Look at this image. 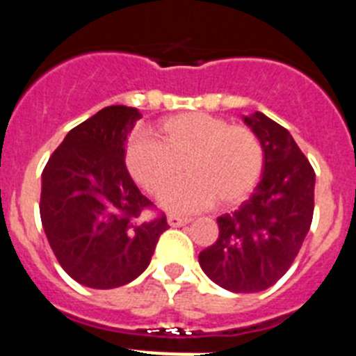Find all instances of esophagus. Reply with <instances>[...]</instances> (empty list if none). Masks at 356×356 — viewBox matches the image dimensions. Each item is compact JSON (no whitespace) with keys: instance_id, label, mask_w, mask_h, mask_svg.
Returning <instances> with one entry per match:
<instances>
[{"instance_id":"obj_1","label":"esophagus","mask_w":356,"mask_h":356,"mask_svg":"<svg viewBox=\"0 0 356 356\" xmlns=\"http://www.w3.org/2000/svg\"><path fill=\"white\" fill-rule=\"evenodd\" d=\"M168 222L169 226L178 228V226L188 225V222H191V217H181V216H175V213H171V216H168Z\"/></svg>"}]
</instances>
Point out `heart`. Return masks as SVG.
<instances>
[{
    "instance_id": "obj_1",
    "label": "heart",
    "mask_w": 356,
    "mask_h": 356,
    "mask_svg": "<svg viewBox=\"0 0 356 356\" xmlns=\"http://www.w3.org/2000/svg\"><path fill=\"white\" fill-rule=\"evenodd\" d=\"M159 140L137 137L127 147V165L147 193L162 197L163 209L188 213L237 205L259 184L264 171V146L246 127H232L226 119L187 112L163 119L156 127Z\"/></svg>"
}]
</instances>
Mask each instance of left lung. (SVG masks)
Masks as SVG:
<instances>
[{"instance_id": "left-lung-1", "label": "left lung", "mask_w": 356, "mask_h": 356, "mask_svg": "<svg viewBox=\"0 0 356 356\" xmlns=\"http://www.w3.org/2000/svg\"><path fill=\"white\" fill-rule=\"evenodd\" d=\"M264 146V171L235 212L217 217L219 237L200 266L229 292H260L287 273L314 216L316 172L292 135L262 112L242 115Z\"/></svg>"}]
</instances>
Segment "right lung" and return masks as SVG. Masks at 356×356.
I'll use <instances>...</instances> for the list:
<instances>
[{
    "label": "right lung",
    "instance_id": "right-lung-1",
    "mask_svg": "<svg viewBox=\"0 0 356 356\" xmlns=\"http://www.w3.org/2000/svg\"><path fill=\"white\" fill-rule=\"evenodd\" d=\"M140 112L114 105L72 128L42 171L40 221L74 282L115 289L146 271L165 216L144 221L151 201L131 180L124 143Z\"/></svg>",
    "mask_w": 356,
    "mask_h": 356
}]
</instances>
